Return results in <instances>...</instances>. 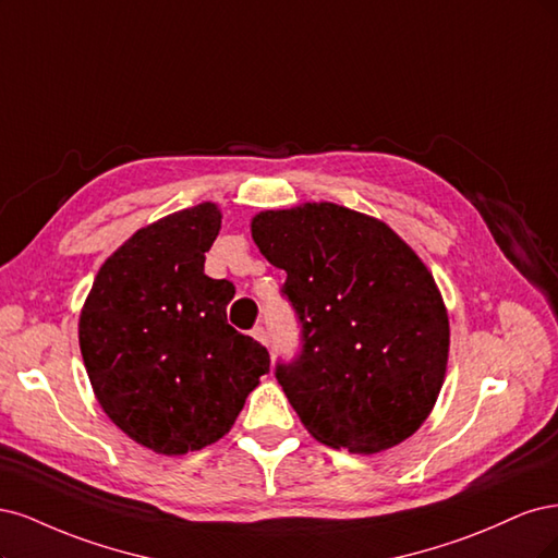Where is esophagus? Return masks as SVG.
Listing matches in <instances>:
<instances>
[{
	"mask_svg": "<svg viewBox=\"0 0 558 558\" xmlns=\"http://www.w3.org/2000/svg\"><path fill=\"white\" fill-rule=\"evenodd\" d=\"M253 338L259 340V343H268V333H266L264 327H255V329H253Z\"/></svg>",
	"mask_w": 558,
	"mask_h": 558,
	"instance_id": "esophagus-1",
	"label": "esophagus"
}]
</instances>
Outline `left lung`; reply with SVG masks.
Segmentation results:
<instances>
[{
    "label": "left lung",
    "instance_id": "8db88e82",
    "mask_svg": "<svg viewBox=\"0 0 558 558\" xmlns=\"http://www.w3.org/2000/svg\"><path fill=\"white\" fill-rule=\"evenodd\" d=\"M259 253L301 322L296 362L276 377L308 434L375 454L403 442L445 383L449 319L426 264L397 231L331 202L262 210Z\"/></svg>",
    "mask_w": 558,
    "mask_h": 558
}]
</instances>
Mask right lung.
Here are the masks:
<instances>
[{
	"mask_svg": "<svg viewBox=\"0 0 558 558\" xmlns=\"http://www.w3.org/2000/svg\"><path fill=\"white\" fill-rule=\"evenodd\" d=\"M222 213L204 202L138 229L89 290L78 343L95 397L138 445L178 457L220 440L268 373V352L227 325L229 280L204 274Z\"/></svg>",
	"mask_w": 558,
	"mask_h": 558,
	"instance_id": "1",
	"label": "right lung"
}]
</instances>
